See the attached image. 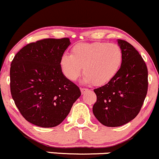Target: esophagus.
Here are the masks:
<instances>
[{
  "label": "esophagus",
  "mask_w": 159,
  "mask_h": 159,
  "mask_svg": "<svg viewBox=\"0 0 159 159\" xmlns=\"http://www.w3.org/2000/svg\"><path fill=\"white\" fill-rule=\"evenodd\" d=\"M88 90H89V89H85V88H81V89H80V91H81L82 94H85V93L86 92V91H87Z\"/></svg>",
  "instance_id": "34e87169"
}]
</instances>
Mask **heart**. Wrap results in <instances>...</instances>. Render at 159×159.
Returning a JSON list of instances; mask_svg holds the SVG:
<instances>
[{"label": "heart", "mask_w": 159, "mask_h": 159, "mask_svg": "<svg viewBox=\"0 0 159 159\" xmlns=\"http://www.w3.org/2000/svg\"><path fill=\"white\" fill-rule=\"evenodd\" d=\"M124 60L120 47L108 42L79 43L72 48L70 54L60 59V68L64 76L75 81L83 67V81L95 86H103L115 79Z\"/></svg>", "instance_id": "heart-1"}]
</instances>
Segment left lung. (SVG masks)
I'll return each mask as SVG.
<instances>
[{
	"mask_svg": "<svg viewBox=\"0 0 159 159\" xmlns=\"http://www.w3.org/2000/svg\"><path fill=\"white\" fill-rule=\"evenodd\" d=\"M124 53L121 68L109 83L95 89V117L102 125L116 127L133 120L139 113L148 89V71L145 61L131 44L117 39Z\"/></svg>",
	"mask_w": 159,
	"mask_h": 159,
	"instance_id": "obj_1",
	"label": "left lung"
}]
</instances>
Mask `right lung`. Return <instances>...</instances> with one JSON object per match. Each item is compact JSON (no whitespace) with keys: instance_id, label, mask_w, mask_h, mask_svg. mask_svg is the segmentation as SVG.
Masks as SVG:
<instances>
[{"instance_id":"obj_1","label":"right lung","mask_w":159,"mask_h":159,"mask_svg":"<svg viewBox=\"0 0 159 159\" xmlns=\"http://www.w3.org/2000/svg\"><path fill=\"white\" fill-rule=\"evenodd\" d=\"M70 44L68 38L37 41L21 48L11 63L12 98L22 116L35 126L60 124L81 95L60 68L61 56Z\"/></svg>"}]
</instances>
